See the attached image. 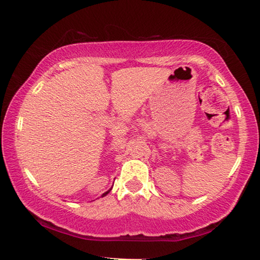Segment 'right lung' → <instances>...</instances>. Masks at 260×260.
Returning <instances> with one entry per match:
<instances>
[{
    "mask_svg": "<svg viewBox=\"0 0 260 260\" xmlns=\"http://www.w3.org/2000/svg\"><path fill=\"white\" fill-rule=\"evenodd\" d=\"M110 191H111V189H109L108 191H105V193H104V194H103V195H102V197H105V195H106V194H109V193H110Z\"/></svg>",
    "mask_w": 260,
    "mask_h": 260,
    "instance_id": "obj_1",
    "label": "right lung"
}]
</instances>
